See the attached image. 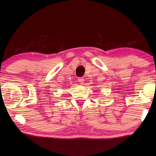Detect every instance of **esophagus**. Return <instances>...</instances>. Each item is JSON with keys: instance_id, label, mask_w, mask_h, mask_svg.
<instances>
[{"instance_id": "obj_1", "label": "esophagus", "mask_w": 156, "mask_h": 156, "mask_svg": "<svg viewBox=\"0 0 156 156\" xmlns=\"http://www.w3.org/2000/svg\"><path fill=\"white\" fill-rule=\"evenodd\" d=\"M78 81L79 82V83H80V84H84V78L83 77H80V78H78Z\"/></svg>"}]
</instances>
